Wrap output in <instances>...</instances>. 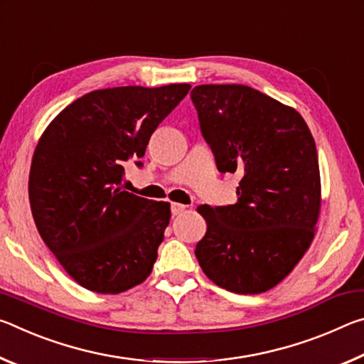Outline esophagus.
<instances>
[{
	"instance_id": "esophagus-1",
	"label": "esophagus",
	"mask_w": 364,
	"mask_h": 364,
	"mask_svg": "<svg viewBox=\"0 0 364 364\" xmlns=\"http://www.w3.org/2000/svg\"><path fill=\"white\" fill-rule=\"evenodd\" d=\"M184 210H186V205L178 204V202H173V204H171V213H173V215H180Z\"/></svg>"
}]
</instances>
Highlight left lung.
Segmentation results:
<instances>
[{"instance_id":"1","label":"left lung","mask_w":364,"mask_h":364,"mask_svg":"<svg viewBox=\"0 0 364 364\" xmlns=\"http://www.w3.org/2000/svg\"><path fill=\"white\" fill-rule=\"evenodd\" d=\"M191 100L218 171L242 176L236 204L199 207L207 232L196 257L226 291L264 292L291 273L315 236V139L297 110L250 86L199 85Z\"/></svg>"}]
</instances>
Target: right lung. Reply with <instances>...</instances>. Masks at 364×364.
Returning a JSON list of instances; mask_svg holds the SVG:
<instances>
[{"label": "right lung", "instance_id": "add662e5", "mask_svg": "<svg viewBox=\"0 0 364 364\" xmlns=\"http://www.w3.org/2000/svg\"><path fill=\"white\" fill-rule=\"evenodd\" d=\"M191 85L96 90L67 106L43 133L28 196L40 236L80 286L119 294L151 274L168 202L123 191L127 162L143 167L151 134Z\"/></svg>", "mask_w": 364, "mask_h": 364}]
</instances>
